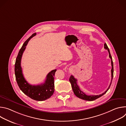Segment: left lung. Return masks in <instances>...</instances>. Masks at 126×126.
Instances as JSON below:
<instances>
[{
	"label": "left lung",
	"mask_w": 126,
	"mask_h": 126,
	"mask_svg": "<svg viewBox=\"0 0 126 126\" xmlns=\"http://www.w3.org/2000/svg\"><path fill=\"white\" fill-rule=\"evenodd\" d=\"M104 48L106 50H107L108 51L109 54V57L110 58L111 60V65H112V69H111V76H112V79H111V81L110 83V84L108 88L107 89V90L103 93H102V94L99 95H87L86 94H85L83 91H82L79 86L77 84V80L76 79H75L74 78V77L73 75H71L69 78V81L71 84V86L72 88L73 92L74 93V94L78 98L84 100H86V101H94L99 98H100V97H101L102 96H103V95H104L108 90L109 89L111 83H112V81L113 80V73H114V68H113V60H112V56L111 55V54L110 52V50L109 49L108 47V46L107 45L106 43H105L104 44Z\"/></svg>",
	"instance_id": "obj_1"
}]
</instances>
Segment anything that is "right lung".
<instances>
[{"instance_id":"add662e5","label":"right lung","mask_w":126,"mask_h":126,"mask_svg":"<svg viewBox=\"0 0 126 126\" xmlns=\"http://www.w3.org/2000/svg\"><path fill=\"white\" fill-rule=\"evenodd\" d=\"M36 35L35 33L28 38L20 49L15 64V75L16 82L21 90L29 97L34 100L42 101L50 98L54 92V76L56 69L53 70L47 74L45 82L40 85H32L25 79L21 67V60L23 53L29 41Z\"/></svg>"}]
</instances>
